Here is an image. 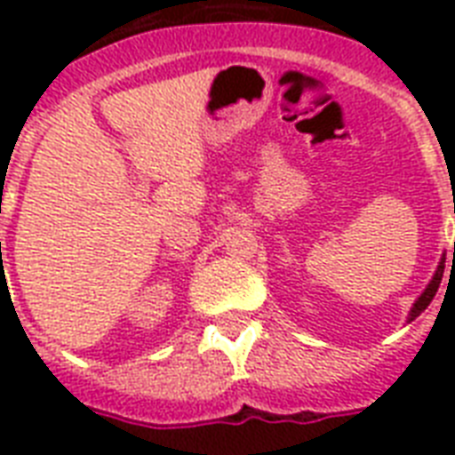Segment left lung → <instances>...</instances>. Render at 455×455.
<instances>
[{
  "label": "left lung",
  "mask_w": 455,
  "mask_h": 455,
  "mask_svg": "<svg viewBox=\"0 0 455 455\" xmlns=\"http://www.w3.org/2000/svg\"><path fill=\"white\" fill-rule=\"evenodd\" d=\"M453 257H455V245H453ZM444 259H446V257H442V262H439V267H437V271H435V276H432L430 285L425 288L423 295H420V298L416 299V304L411 307L409 321H413V318L420 316V314H423V311L427 309V307H430V302H432V299H435V295H437L439 283H442V276H444Z\"/></svg>",
  "instance_id": "8db88e82"
}]
</instances>
